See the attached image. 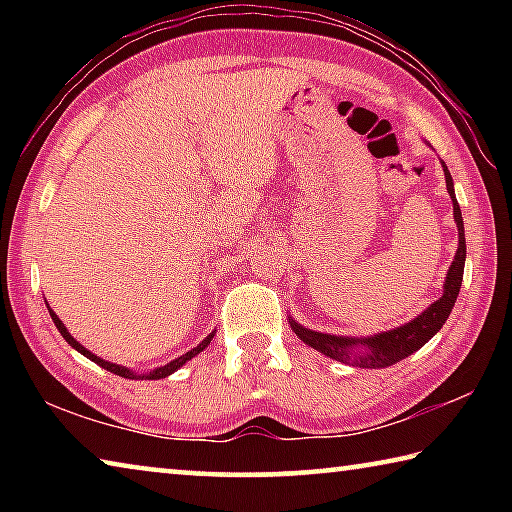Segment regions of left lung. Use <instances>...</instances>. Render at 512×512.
Here are the masks:
<instances>
[{
    "label": "left lung",
    "instance_id": "obj_1",
    "mask_svg": "<svg viewBox=\"0 0 512 512\" xmlns=\"http://www.w3.org/2000/svg\"><path fill=\"white\" fill-rule=\"evenodd\" d=\"M445 171V183H447V194L452 198L454 205V221L458 228V248L454 255V262L449 266L445 284H443V296L436 302L411 318L409 323L400 327L386 329V332H377L370 336H336V334H325L316 332V329H309L300 325L296 318L289 316V325L300 341H305L309 348L318 350L329 359H336L341 363H348L354 368H388L393 363L411 357L413 352H418L424 343L438 334V329L445 325L454 309V302L458 298V291H461L463 284V268H465V228H463V214L461 207H458L456 194H454V180L452 173H449L447 164L440 160Z\"/></svg>",
    "mask_w": 512,
    "mask_h": 512
}]
</instances>
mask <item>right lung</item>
Returning a JSON list of instances; mask_svg holds the SVG:
<instances>
[{
    "label": "right lung",
    "mask_w": 512,
    "mask_h": 512,
    "mask_svg": "<svg viewBox=\"0 0 512 512\" xmlns=\"http://www.w3.org/2000/svg\"><path fill=\"white\" fill-rule=\"evenodd\" d=\"M49 309V316H51V320H54V325L58 327V332H60V336H63V339L72 345V348L76 350V352H81L83 357H88L90 361H94L97 363V366H101V368H106L108 372H115V375H119V377H124V379H164V377H169V375H173V372H176L178 368H183L185 363L189 361V359H194L196 354H201L207 345L212 343V339H214V334H216V329L212 334H207L205 339L196 345L194 350H189V352H185L183 357H178V359H173V361H169L167 366H160V368H153L151 372H135V370H131V368H126V366H119V363H112V361H106V359H101V357H97V354L94 352H90L88 348H83V345L74 339L72 334H69V329L65 327V323L63 320H60L58 316H56V311L51 309V307H47Z\"/></svg>",
    "instance_id": "add662e5"
}]
</instances>
